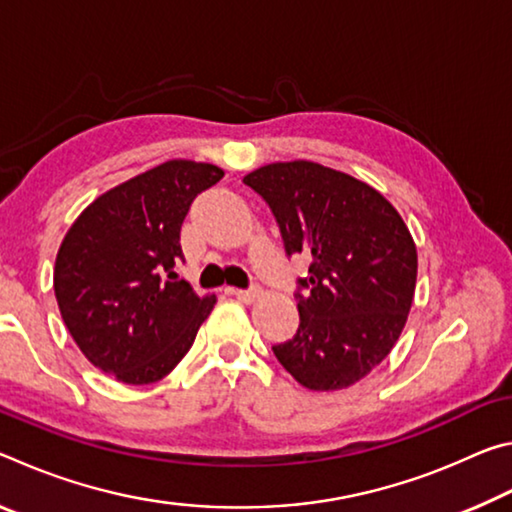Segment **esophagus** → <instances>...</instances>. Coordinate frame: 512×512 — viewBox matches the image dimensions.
Segmentation results:
<instances>
[{"instance_id": "esophagus-1", "label": "esophagus", "mask_w": 512, "mask_h": 512, "mask_svg": "<svg viewBox=\"0 0 512 512\" xmlns=\"http://www.w3.org/2000/svg\"><path fill=\"white\" fill-rule=\"evenodd\" d=\"M232 296H237L241 302H255L259 298V287L250 289H230Z\"/></svg>"}]
</instances>
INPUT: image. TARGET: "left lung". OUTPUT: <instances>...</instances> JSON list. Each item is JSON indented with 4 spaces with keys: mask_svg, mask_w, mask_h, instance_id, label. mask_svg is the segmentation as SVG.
<instances>
[{
    "mask_svg": "<svg viewBox=\"0 0 512 512\" xmlns=\"http://www.w3.org/2000/svg\"><path fill=\"white\" fill-rule=\"evenodd\" d=\"M244 183L271 207L287 255L311 257L296 291L298 332L273 354L309 391L352 386L388 357L409 316L418 277L409 228L377 189L316 162L266 164Z\"/></svg>",
    "mask_w": 512,
    "mask_h": 512,
    "instance_id": "obj_1",
    "label": "left lung"
}]
</instances>
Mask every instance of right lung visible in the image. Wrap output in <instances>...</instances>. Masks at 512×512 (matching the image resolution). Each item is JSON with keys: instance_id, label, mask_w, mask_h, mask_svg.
<instances>
[{"instance_id": "add662e5", "label": "right lung", "mask_w": 512, "mask_h": 512, "mask_svg": "<svg viewBox=\"0 0 512 512\" xmlns=\"http://www.w3.org/2000/svg\"><path fill=\"white\" fill-rule=\"evenodd\" d=\"M214 164L169 160L101 194L58 248L60 316L92 366L153 384L178 366L216 298L180 280V228L194 198L219 183Z\"/></svg>"}]
</instances>
